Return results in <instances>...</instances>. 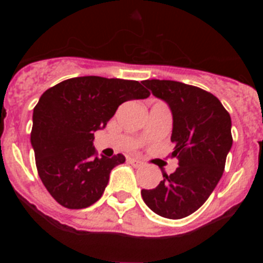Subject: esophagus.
Instances as JSON below:
<instances>
[{"mask_svg": "<svg viewBox=\"0 0 263 263\" xmlns=\"http://www.w3.org/2000/svg\"><path fill=\"white\" fill-rule=\"evenodd\" d=\"M127 160H129L130 163L133 164L134 167H142L143 166L142 160H138V159H136V158H127Z\"/></svg>", "mask_w": 263, "mask_h": 263, "instance_id": "esophagus-1", "label": "esophagus"}]
</instances>
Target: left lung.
Wrapping results in <instances>:
<instances>
[{
  "label": "left lung",
  "instance_id": "8db88e82",
  "mask_svg": "<svg viewBox=\"0 0 263 263\" xmlns=\"http://www.w3.org/2000/svg\"><path fill=\"white\" fill-rule=\"evenodd\" d=\"M142 84L171 110L175 145L171 155L179 159V167L141 195L162 217H187L205 203L221 179L233 143L231 116L217 97L194 85L174 80H143Z\"/></svg>",
  "mask_w": 263,
  "mask_h": 263
}]
</instances>
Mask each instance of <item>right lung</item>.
<instances>
[{
    "label": "right lung",
    "instance_id": "obj_1",
    "mask_svg": "<svg viewBox=\"0 0 263 263\" xmlns=\"http://www.w3.org/2000/svg\"><path fill=\"white\" fill-rule=\"evenodd\" d=\"M148 95L138 81L100 76L68 79L42 95L32 113L31 146L39 178L60 205L81 210L103 196L110 171L125 157H96L95 132L121 104Z\"/></svg>",
    "mask_w": 263,
    "mask_h": 263
}]
</instances>
